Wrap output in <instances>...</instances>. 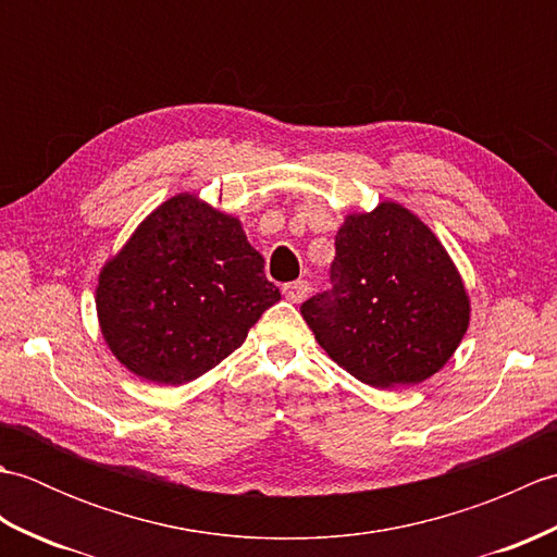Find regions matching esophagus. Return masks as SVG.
<instances>
[{"instance_id": "esophagus-1", "label": "esophagus", "mask_w": 557, "mask_h": 557, "mask_svg": "<svg viewBox=\"0 0 557 557\" xmlns=\"http://www.w3.org/2000/svg\"><path fill=\"white\" fill-rule=\"evenodd\" d=\"M311 285L306 280H297V282H287L285 287H282V294H285V299L292 304H301L306 297H309Z\"/></svg>"}]
</instances>
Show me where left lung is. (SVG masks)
Listing matches in <instances>:
<instances>
[{
  "label": "left lung",
  "instance_id": "obj_1",
  "mask_svg": "<svg viewBox=\"0 0 557 557\" xmlns=\"http://www.w3.org/2000/svg\"><path fill=\"white\" fill-rule=\"evenodd\" d=\"M330 282L333 289L301 304V315L327 357L366 385L423 383L469 327V297L453 258L395 200L347 215Z\"/></svg>",
  "mask_w": 557,
  "mask_h": 557
}]
</instances>
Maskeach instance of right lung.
I'll list each match as a JSON object with an SVG mask.
<instances>
[{"instance_id":"add662e5","label":"right lung","mask_w":557,"mask_h":557,"mask_svg":"<svg viewBox=\"0 0 557 557\" xmlns=\"http://www.w3.org/2000/svg\"><path fill=\"white\" fill-rule=\"evenodd\" d=\"M242 222L194 194L164 200L102 265L96 306L120 363L156 385H184L244 345L280 301Z\"/></svg>"}]
</instances>
